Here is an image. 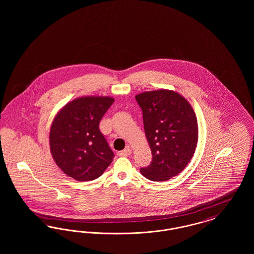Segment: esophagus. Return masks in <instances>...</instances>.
Masks as SVG:
<instances>
[{"instance_id":"esophagus-1","label":"esophagus","mask_w":254,"mask_h":254,"mask_svg":"<svg viewBox=\"0 0 254 254\" xmlns=\"http://www.w3.org/2000/svg\"><path fill=\"white\" fill-rule=\"evenodd\" d=\"M131 154V149L129 148V146H127V148H125L124 150H121L118 152L119 156H129Z\"/></svg>"}]
</instances>
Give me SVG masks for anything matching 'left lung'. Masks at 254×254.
Here are the masks:
<instances>
[{
  "label": "left lung",
  "mask_w": 254,
  "mask_h": 254,
  "mask_svg": "<svg viewBox=\"0 0 254 254\" xmlns=\"http://www.w3.org/2000/svg\"><path fill=\"white\" fill-rule=\"evenodd\" d=\"M143 111L151 164L141 173L151 181H167L178 175L193 156L198 124L191 105L176 91L158 89L135 96Z\"/></svg>",
  "instance_id": "left-lung-1"
}]
</instances>
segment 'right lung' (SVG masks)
<instances>
[{"label":"right lung","mask_w":254,"mask_h":254,"mask_svg":"<svg viewBox=\"0 0 254 254\" xmlns=\"http://www.w3.org/2000/svg\"><path fill=\"white\" fill-rule=\"evenodd\" d=\"M114 98L84 96L68 102L58 111L49 132L50 152L56 165L79 182L100 177L114 154L99 124Z\"/></svg>","instance_id":"obj_1"}]
</instances>
